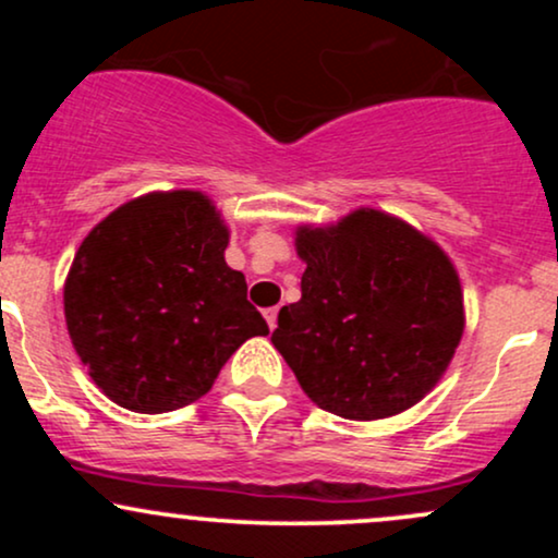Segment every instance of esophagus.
Here are the masks:
<instances>
[{"label":"esophagus","instance_id":"1","mask_svg":"<svg viewBox=\"0 0 558 558\" xmlns=\"http://www.w3.org/2000/svg\"><path fill=\"white\" fill-rule=\"evenodd\" d=\"M265 319H267V325H270V330L278 328V306H272V310H267V312H265Z\"/></svg>","mask_w":558,"mask_h":558}]
</instances>
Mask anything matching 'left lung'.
Here are the masks:
<instances>
[{
  "instance_id": "left-lung-1",
  "label": "left lung",
  "mask_w": 558,
  "mask_h": 558,
  "mask_svg": "<svg viewBox=\"0 0 558 558\" xmlns=\"http://www.w3.org/2000/svg\"><path fill=\"white\" fill-rule=\"evenodd\" d=\"M301 299L272 332L304 393L345 420L414 407L462 341L457 270L430 239L377 209L299 228Z\"/></svg>"
}]
</instances>
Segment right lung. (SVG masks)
Masks as SVG:
<instances>
[{"instance_id":"add662e5","label":"right lung","mask_w":558,"mask_h":558,"mask_svg":"<svg viewBox=\"0 0 558 558\" xmlns=\"http://www.w3.org/2000/svg\"><path fill=\"white\" fill-rule=\"evenodd\" d=\"M226 246L228 230L198 191L133 198L81 243L65 283L68 332L114 403L141 414L189 407L243 341L270 332Z\"/></svg>"}]
</instances>
